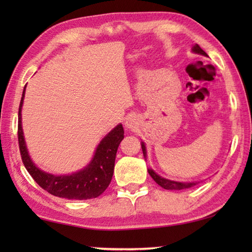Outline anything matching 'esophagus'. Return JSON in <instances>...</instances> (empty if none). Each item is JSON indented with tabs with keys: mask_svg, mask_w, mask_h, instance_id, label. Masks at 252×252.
<instances>
[{
	"mask_svg": "<svg viewBox=\"0 0 252 252\" xmlns=\"http://www.w3.org/2000/svg\"><path fill=\"white\" fill-rule=\"evenodd\" d=\"M135 121L133 120V119H130V118H127L126 120V122H125V126H126V129H131V130H133L134 127H135Z\"/></svg>",
	"mask_w": 252,
	"mask_h": 252,
	"instance_id": "esophagus-1",
	"label": "esophagus"
}]
</instances>
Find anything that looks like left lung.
Masks as SVG:
<instances>
[{"instance_id": "1", "label": "left lung", "mask_w": 252, "mask_h": 252, "mask_svg": "<svg viewBox=\"0 0 252 252\" xmlns=\"http://www.w3.org/2000/svg\"><path fill=\"white\" fill-rule=\"evenodd\" d=\"M192 52L197 53V54H201L204 55V57H208V54L204 52V51L200 48L198 44H195L192 46ZM141 148L143 151V156L144 159H147V149H146V144L144 142H141ZM148 172L150 174L151 178L155 180L158 185L160 187L163 188V189L167 190H182V189H189V188L193 187L197 185L199 182H180V181H173V180H169V179H165L163 177L159 176V174L155 172V170H152L151 168L148 169Z\"/></svg>"}]
</instances>
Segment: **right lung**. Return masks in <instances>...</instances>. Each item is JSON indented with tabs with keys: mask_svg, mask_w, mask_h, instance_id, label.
<instances>
[{
	"mask_svg": "<svg viewBox=\"0 0 252 252\" xmlns=\"http://www.w3.org/2000/svg\"><path fill=\"white\" fill-rule=\"evenodd\" d=\"M25 88L27 85L24 87L19 108L18 135L21 157L28 172L42 189L55 197L73 200H87L99 197L104 192L112 180L119 144L125 138V130L121 123L113 127L101 140L95 149L94 156L87 167L71 174H61V176L45 172L37 168L32 161L25 143L22 129V113H21Z\"/></svg>",
	"mask_w": 252,
	"mask_h": 252,
	"instance_id": "add662e5",
	"label": "right lung"
}]
</instances>
